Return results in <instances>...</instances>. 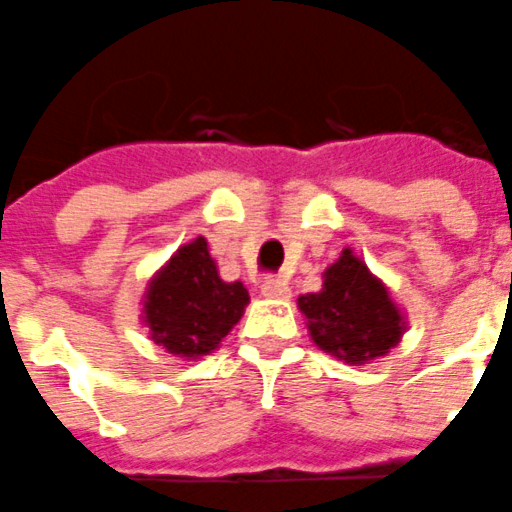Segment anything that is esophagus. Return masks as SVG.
<instances>
[{"label": "esophagus", "instance_id": "obj_1", "mask_svg": "<svg viewBox=\"0 0 512 512\" xmlns=\"http://www.w3.org/2000/svg\"><path fill=\"white\" fill-rule=\"evenodd\" d=\"M262 296L285 301V298H290V288H288V283H280V280H275V278H267L265 283H262Z\"/></svg>", "mask_w": 512, "mask_h": 512}]
</instances>
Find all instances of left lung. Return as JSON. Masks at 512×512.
I'll return each instance as SVG.
<instances>
[{"label": "left lung", "instance_id": "8db88e82", "mask_svg": "<svg viewBox=\"0 0 512 512\" xmlns=\"http://www.w3.org/2000/svg\"><path fill=\"white\" fill-rule=\"evenodd\" d=\"M316 347L349 365L388 354L403 336L405 321L388 288L367 270L352 250L324 273V288L298 298Z\"/></svg>", "mask_w": 512, "mask_h": 512}]
</instances>
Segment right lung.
I'll list each match as a JSON object with an SVG mask.
<instances>
[{
  "label": "right lung",
  "instance_id": "add662e5",
  "mask_svg": "<svg viewBox=\"0 0 512 512\" xmlns=\"http://www.w3.org/2000/svg\"><path fill=\"white\" fill-rule=\"evenodd\" d=\"M250 293L242 283H224L206 239L183 245L155 275L145 296V324L153 342L178 357H201L219 347L242 319Z\"/></svg>",
  "mask_w": 512,
  "mask_h": 512
}]
</instances>
